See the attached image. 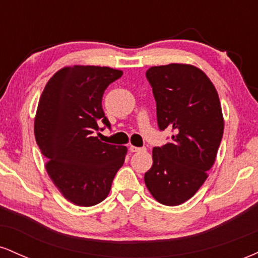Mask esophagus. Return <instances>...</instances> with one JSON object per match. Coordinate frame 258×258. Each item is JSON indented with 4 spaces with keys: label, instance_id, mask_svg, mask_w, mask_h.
Returning a JSON list of instances; mask_svg holds the SVG:
<instances>
[{
    "label": "esophagus",
    "instance_id": "1",
    "mask_svg": "<svg viewBox=\"0 0 258 258\" xmlns=\"http://www.w3.org/2000/svg\"><path fill=\"white\" fill-rule=\"evenodd\" d=\"M130 152L131 153H139V152H146V148H138V147H130Z\"/></svg>",
    "mask_w": 258,
    "mask_h": 258
}]
</instances>
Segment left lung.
<instances>
[{
	"label": "left lung",
	"instance_id": "1",
	"mask_svg": "<svg viewBox=\"0 0 258 258\" xmlns=\"http://www.w3.org/2000/svg\"><path fill=\"white\" fill-rule=\"evenodd\" d=\"M146 75L159 128L173 135L170 143L153 149V166L144 182L156 201L177 206L199 190L214 166L224 130L221 102L211 80L194 65H159Z\"/></svg>",
	"mask_w": 258,
	"mask_h": 258
}]
</instances>
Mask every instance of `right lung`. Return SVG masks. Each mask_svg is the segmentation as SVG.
Listing matches in <instances>:
<instances>
[{"label":"right lung","instance_id":"1","mask_svg":"<svg viewBox=\"0 0 258 258\" xmlns=\"http://www.w3.org/2000/svg\"><path fill=\"white\" fill-rule=\"evenodd\" d=\"M122 72L109 67L73 65L49 79L38 100L34 132L46 171L61 195L78 206L108 197L125 161L127 148L100 142V123L110 127L102 108L105 88Z\"/></svg>","mask_w":258,"mask_h":258}]
</instances>
